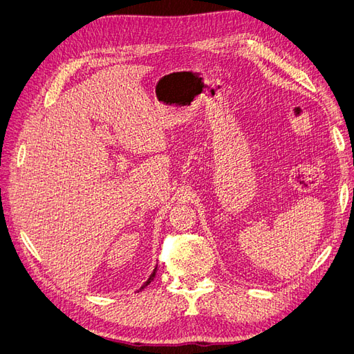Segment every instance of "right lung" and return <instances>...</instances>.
I'll use <instances>...</instances> for the list:
<instances>
[{"label": "right lung", "mask_w": 354, "mask_h": 354, "mask_svg": "<svg viewBox=\"0 0 354 354\" xmlns=\"http://www.w3.org/2000/svg\"><path fill=\"white\" fill-rule=\"evenodd\" d=\"M156 267H158V266H156ZM156 267H155V270H153V273H152V274H151V276H149V279H147V281H146V283H145V285H143V286H142V288H140V291H142V289H143V288H146V286H147V285H149V283H151V282H152V281H153V277H155V274H156Z\"/></svg>", "instance_id": "right-lung-1"}]
</instances>
